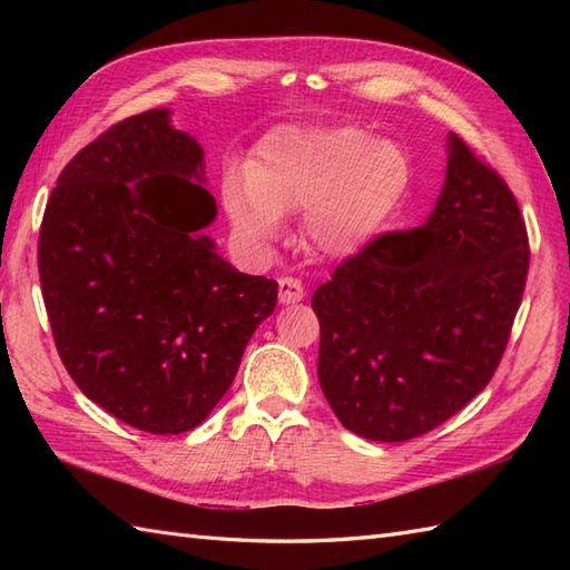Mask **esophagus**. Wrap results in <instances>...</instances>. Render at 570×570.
<instances>
[{
	"instance_id": "esophagus-1",
	"label": "esophagus",
	"mask_w": 570,
	"mask_h": 570,
	"mask_svg": "<svg viewBox=\"0 0 570 570\" xmlns=\"http://www.w3.org/2000/svg\"><path fill=\"white\" fill-rule=\"evenodd\" d=\"M304 296H306L304 284H301L298 278H292V276L278 278V304L292 306V304H298V301H304Z\"/></svg>"
}]
</instances>
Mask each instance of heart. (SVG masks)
Listing matches in <instances>:
<instances>
[{
  "label": "heart",
  "mask_w": 570,
  "mask_h": 570,
  "mask_svg": "<svg viewBox=\"0 0 570 570\" xmlns=\"http://www.w3.org/2000/svg\"><path fill=\"white\" fill-rule=\"evenodd\" d=\"M409 186V154L392 139L357 127H284L259 141L247 176L225 178L223 200L254 247H269L282 217L304 210L308 245L347 259L390 227Z\"/></svg>",
  "instance_id": "b5f03b06"
}]
</instances>
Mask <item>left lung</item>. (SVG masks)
Returning <instances> with one entry per match:
<instances>
[{
  "label": "left lung",
  "mask_w": 570,
  "mask_h": 570,
  "mask_svg": "<svg viewBox=\"0 0 570 570\" xmlns=\"http://www.w3.org/2000/svg\"><path fill=\"white\" fill-rule=\"evenodd\" d=\"M527 229L504 180L448 135L426 223L390 233L318 286V382L362 439L429 433L485 390L522 304Z\"/></svg>",
  "instance_id": "8db88e82"
}]
</instances>
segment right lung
I'll use <instances>...</instances> for the list:
<instances>
[{"label": "right lung", "instance_id": "obj_1", "mask_svg": "<svg viewBox=\"0 0 570 570\" xmlns=\"http://www.w3.org/2000/svg\"><path fill=\"white\" fill-rule=\"evenodd\" d=\"M205 151L159 107L72 159L48 198L39 274L58 355L80 392L149 433L208 419L278 284L237 272L203 233Z\"/></svg>", "mask_w": 570, "mask_h": 570}]
</instances>
